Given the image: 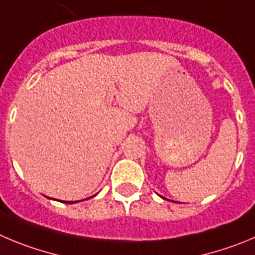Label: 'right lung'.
Returning <instances> with one entry per match:
<instances>
[{
  "label": "right lung",
  "instance_id": "obj_1",
  "mask_svg": "<svg viewBox=\"0 0 255 255\" xmlns=\"http://www.w3.org/2000/svg\"><path fill=\"white\" fill-rule=\"evenodd\" d=\"M75 203H78V201H71V203H70V201H69V203H68V201H66L65 204H75Z\"/></svg>",
  "mask_w": 255,
  "mask_h": 255
}]
</instances>
